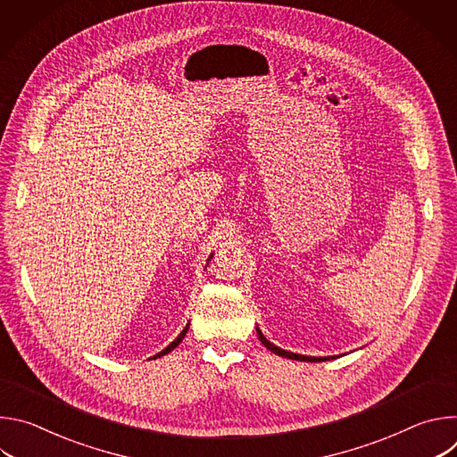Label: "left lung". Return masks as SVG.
Instances as JSON below:
<instances>
[{"instance_id": "left-lung-1", "label": "left lung", "mask_w": 457, "mask_h": 457, "mask_svg": "<svg viewBox=\"0 0 457 457\" xmlns=\"http://www.w3.org/2000/svg\"><path fill=\"white\" fill-rule=\"evenodd\" d=\"M258 338H260V342H262L271 353H275V354H278V356H284V358H289V360H300V361H325V360H329V358H309V356H302V354H295V353L284 351V349L273 345L271 342H268V340L264 338V335L260 333V331H258Z\"/></svg>"}]
</instances>
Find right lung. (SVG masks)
Listing matches in <instances>:
<instances>
[{
    "mask_svg": "<svg viewBox=\"0 0 457 457\" xmlns=\"http://www.w3.org/2000/svg\"><path fill=\"white\" fill-rule=\"evenodd\" d=\"M186 333H187V328H186V329H184V331H182V333H180V335H179V337H177V340H173V342H171V344H170V345H168V347H166V349H164V351H161V353H159V354H157V356H154V358H161V356H164V354H168V353H170V351H173V349H175V347H177V345H179V344H180V342H182V338H184V337H186Z\"/></svg>",
    "mask_w": 457,
    "mask_h": 457,
    "instance_id": "1",
    "label": "right lung"
}]
</instances>
